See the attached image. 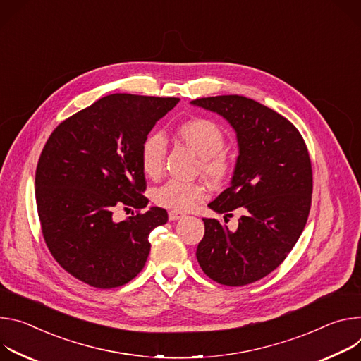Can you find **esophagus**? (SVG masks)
I'll list each match as a JSON object with an SVG mask.
<instances>
[{"label": "esophagus", "mask_w": 361, "mask_h": 361, "mask_svg": "<svg viewBox=\"0 0 361 361\" xmlns=\"http://www.w3.org/2000/svg\"><path fill=\"white\" fill-rule=\"evenodd\" d=\"M183 216H185V214L180 212V211H171V212H169V219H171V221H178V219H180V218H183Z\"/></svg>", "instance_id": "obj_1"}]
</instances>
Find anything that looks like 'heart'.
I'll list each match as a JSON object with an SVG mask.
<instances>
[{
	"label": "heart",
	"mask_w": 361,
	"mask_h": 361,
	"mask_svg": "<svg viewBox=\"0 0 361 361\" xmlns=\"http://www.w3.org/2000/svg\"><path fill=\"white\" fill-rule=\"evenodd\" d=\"M178 136L199 156L201 171L212 182H221L231 169V159L224 150L225 135L211 118L193 117L182 122ZM166 140L162 133H149L140 145V166L146 176L156 179L164 172ZM207 195V188L199 182L171 179L152 192L153 202L159 207L183 211Z\"/></svg>",
	"instance_id": "1"
}]
</instances>
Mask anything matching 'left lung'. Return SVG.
Listing matches in <instances>:
<instances>
[{
  "mask_svg": "<svg viewBox=\"0 0 361 361\" xmlns=\"http://www.w3.org/2000/svg\"><path fill=\"white\" fill-rule=\"evenodd\" d=\"M190 103L228 120L239 147L229 188L208 205L225 219L236 209L238 229L204 218L196 258L214 281L243 287L272 272L297 244L311 208L310 154L290 120L252 99L231 94Z\"/></svg>",
  "mask_w": 361,
  "mask_h": 361,
  "instance_id": "left-lung-1",
  "label": "left lung"
}]
</instances>
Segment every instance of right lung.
<instances>
[{
    "label": "right lung",
    "mask_w": 361,
    "mask_h": 361,
    "mask_svg": "<svg viewBox=\"0 0 361 361\" xmlns=\"http://www.w3.org/2000/svg\"><path fill=\"white\" fill-rule=\"evenodd\" d=\"M176 97L116 93L61 122L35 171V201L44 241L73 276L96 288H116L145 267L149 233L168 212H146L140 145ZM138 212L117 223L116 209Z\"/></svg>",
    "instance_id": "1"
}]
</instances>
